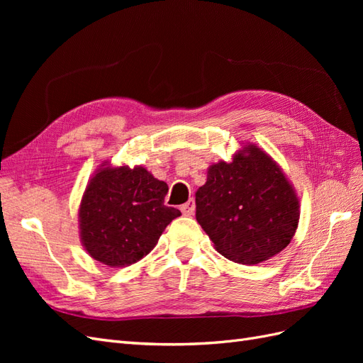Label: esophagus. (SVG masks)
<instances>
[{"label": "esophagus", "mask_w": 363, "mask_h": 363, "mask_svg": "<svg viewBox=\"0 0 363 363\" xmlns=\"http://www.w3.org/2000/svg\"><path fill=\"white\" fill-rule=\"evenodd\" d=\"M180 211H182V213L186 215V216L194 215V212H195V201L191 199L188 203L183 204V206L180 207Z\"/></svg>", "instance_id": "1"}]
</instances>
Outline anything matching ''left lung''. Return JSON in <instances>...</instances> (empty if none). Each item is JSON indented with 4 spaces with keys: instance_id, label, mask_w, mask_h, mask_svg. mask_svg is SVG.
<instances>
[{
    "instance_id": "left-lung-1",
    "label": "left lung",
    "mask_w": 363,
    "mask_h": 363,
    "mask_svg": "<svg viewBox=\"0 0 363 363\" xmlns=\"http://www.w3.org/2000/svg\"><path fill=\"white\" fill-rule=\"evenodd\" d=\"M196 221L219 255L256 265L279 255L292 240L300 219V199L267 151L247 142L232 162L207 169L195 192Z\"/></svg>"
}]
</instances>
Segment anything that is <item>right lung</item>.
<instances>
[{
	"label": "right lung",
	"mask_w": 363,
	"mask_h": 363,
	"mask_svg": "<svg viewBox=\"0 0 363 363\" xmlns=\"http://www.w3.org/2000/svg\"><path fill=\"white\" fill-rule=\"evenodd\" d=\"M168 184L144 167L100 164L79 208L80 239L92 259L112 268L133 265L156 247L167 225L180 216L164 206Z\"/></svg>",
	"instance_id": "1"
}]
</instances>
